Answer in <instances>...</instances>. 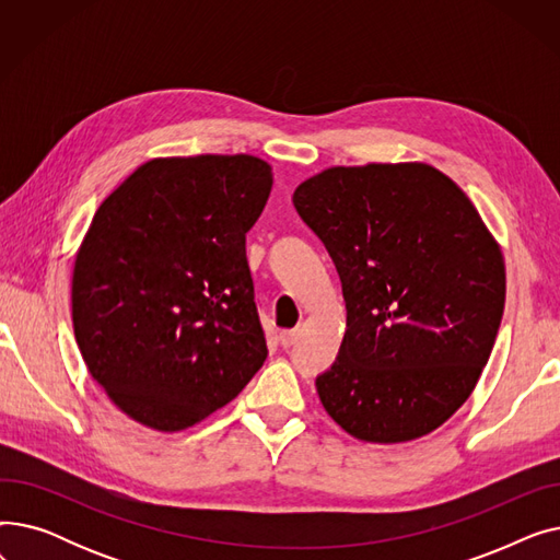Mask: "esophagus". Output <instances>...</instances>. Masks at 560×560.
Segmentation results:
<instances>
[{"mask_svg":"<svg viewBox=\"0 0 560 560\" xmlns=\"http://www.w3.org/2000/svg\"><path fill=\"white\" fill-rule=\"evenodd\" d=\"M300 329H290V331H281L279 334V342L283 345V347H292V345H295L298 340H300Z\"/></svg>","mask_w":560,"mask_h":560,"instance_id":"1","label":"esophagus"}]
</instances>
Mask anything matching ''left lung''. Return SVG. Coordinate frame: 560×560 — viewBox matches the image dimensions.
I'll return each mask as SVG.
<instances>
[{
    "instance_id": "8db88e82",
    "label": "left lung",
    "mask_w": 560,
    "mask_h": 560,
    "mask_svg": "<svg viewBox=\"0 0 560 560\" xmlns=\"http://www.w3.org/2000/svg\"><path fill=\"white\" fill-rule=\"evenodd\" d=\"M292 203L325 243L347 331L315 388L365 443H406L475 390L502 325L504 256L467 195L424 163L331 167Z\"/></svg>"
}]
</instances>
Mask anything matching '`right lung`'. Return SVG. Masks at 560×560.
Here are the masks:
<instances>
[{
    "label": "right lung",
    "mask_w": 560,
    "mask_h": 560,
    "mask_svg": "<svg viewBox=\"0 0 560 560\" xmlns=\"http://www.w3.org/2000/svg\"><path fill=\"white\" fill-rule=\"evenodd\" d=\"M270 190L265 161L203 154L144 163L102 201L72 322L93 378L136 422L192 427L268 357L245 241Z\"/></svg>",
    "instance_id": "1"
}]
</instances>
